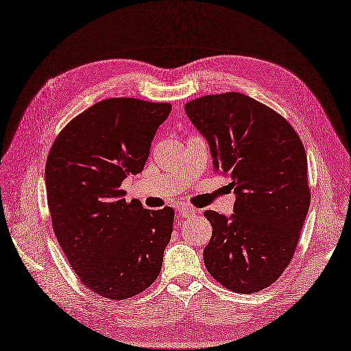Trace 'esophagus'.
Listing matches in <instances>:
<instances>
[{"instance_id": "1", "label": "esophagus", "mask_w": 351, "mask_h": 351, "mask_svg": "<svg viewBox=\"0 0 351 351\" xmlns=\"http://www.w3.org/2000/svg\"><path fill=\"white\" fill-rule=\"evenodd\" d=\"M178 213L181 215L182 218H190V217H193V215H195V210L191 209L190 206H179Z\"/></svg>"}]
</instances>
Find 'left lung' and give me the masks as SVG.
<instances>
[{"label":"left lung","mask_w":351,"mask_h":351,"mask_svg":"<svg viewBox=\"0 0 351 351\" xmlns=\"http://www.w3.org/2000/svg\"><path fill=\"white\" fill-rule=\"evenodd\" d=\"M185 112L236 194L230 218L204 212L212 226L204 265L227 289L263 291L289 265L308 212L302 142L280 114L237 92L194 99Z\"/></svg>","instance_id":"left-lung-1"}]
</instances>
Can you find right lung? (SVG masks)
Listing matches in <instances>:
<instances>
[{
  "mask_svg": "<svg viewBox=\"0 0 351 351\" xmlns=\"http://www.w3.org/2000/svg\"><path fill=\"white\" fill-rule=\"evenodd\" d=\"M172 106L111 97L77 115L47 157V204L56 239L80 280L110 300L145 291L161 271L172 208L125 203L121 182L142 172Z\"/></svg>",
  "mask_w": 351,
  "mask_h": 351,
  "instance_id": "obj_1",
  "label": "right lung"
}]
</instances>
